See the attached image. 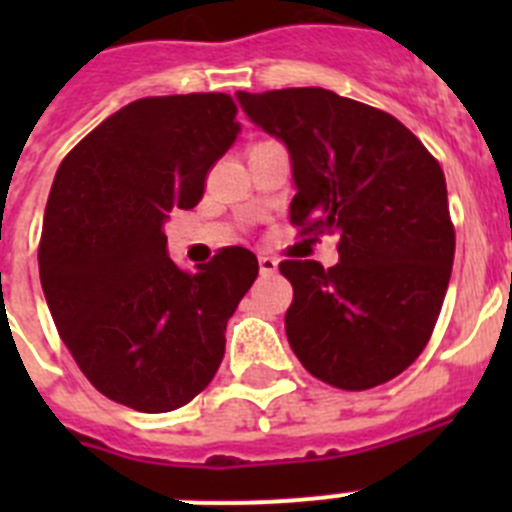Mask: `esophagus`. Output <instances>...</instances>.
Returning <instances> with one entry per match:
<instances>
[{
  "mask_svg": "<svg viewBox=\"0 0 512 512\" xmlns=\"http://www.w3.org/2000/svg\"><path fill=\"white\" fill-rule=\"evenodd\" d=\"M277 266H279V261L274 259V256H266V253H261L259 256L261 274H274V271H277Z\"/></svg>",
  "mask_w": 512,
  "mask_h": 512,
  "instance_id": "1",
  "label": "esophagus"
}]
</instances>
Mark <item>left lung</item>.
<instances>
[{
	"label": "left lung",
	"mask_w": 512,
	"mask_h": 512,
	"mask_svg": "<svg viewBox=\"0 0 512 512\" xmlns=\"http://www.w3.org/2000/svg\"><path fill=\"white\" fill-rule=\"evenodd\" d=\"M243 112L284 140L300 235H336L338 264L287 259L289 346L312 377L372 390L420 356L449 289L456 233L446 179L397 117L320 87L238 92Z\"/></svg>",
	"instance_id": "left-lung-1"
}]
</instances>
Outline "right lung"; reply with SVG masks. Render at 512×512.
<instances>
[{
    "label": "right lung",
    "instance_id": "obj_1",
    "mask_svg": "<svg viewBox=\"0 0 512 512\" xmlns=\"http://www.w3.org/2000/svg\"><path fill=\"white\" fill-rule=\"evenodd\" d=\"M228 94L135 99L61 161L38 266L58 336L104 397L169 413L200 395L225 354V325L259 261L228 246L179 269L164 223L205 194L241 125Z\"/></svg>",
    "mask_w": 512,
    "mask_h": 512
}]
</instances>
